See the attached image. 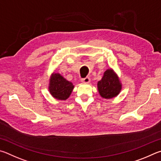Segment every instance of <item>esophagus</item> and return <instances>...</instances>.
<instances>
[{
    "instance_id": "obj_1",
    "label": "esophagus",
    "mask_w": 161,
    "mask_h": 161,
    "mask_svg": "<svg viewBox=\"0 0 161 161\" xmlns=\"http://www.w3.org/2000/svg\"><path fill=\"white\" fill-rule=\"evenodd\" d=\"M81 81H82L83 83H89L90 82H91V78H90L89 77H86L85 78L81 79Z\"/></svg>"
}]
</instances>
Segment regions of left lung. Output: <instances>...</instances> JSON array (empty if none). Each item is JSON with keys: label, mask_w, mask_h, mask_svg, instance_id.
I'll return each instance as SVG.
<instances>
[{"label": "left lung", "mask_w": 161, "mask_h": 161, "mask_svg": "<svg viewBox=\"0 0 161 161\" xmlns=\"http://www.w3.org/2000/svg\"><path fill=\"white\" fill-rule=\"evenodd\" d=\"M97 90L99 94L105 99H112L117 97L122 89L119 78L112 69H107L102 79L98 81Z\"/></svg>", "instance_id": "left-lung-1"}]
</instances>
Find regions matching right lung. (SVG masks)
<instances>
[{
  "label": "right lung",
  "mask_w": 161,
  "mask_h": 161,
  "mask_svg": "<svg viewBox=\"0 0 161 161\" xmlns=\"http://www.w3.org/2000/svg\"><path fill=\"white\" fill-rule=\"evenodd\" d=\"M73 88V83L64 78L60 73L53 72L51 74L48 89L51 95L56 100H67Z\"/></svg>",
  "instance_id": "add662e5"
}]
</instances>
